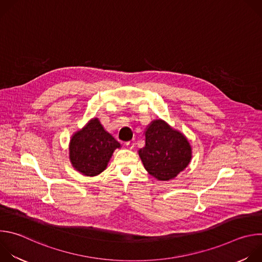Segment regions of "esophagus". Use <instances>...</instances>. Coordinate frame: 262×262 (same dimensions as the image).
<instances>
[{
  "mask_svg": "<svg viewBox=\"0 0 262 262\" xmlns=\"http://www.w3.org/2000/svg\"><path fill=\"white\" fill-rule=\"evenodd\" d=\"M125 147H126L127 149H133V148H134V143L130 142V141H128V142L125 143Z\"/></svg>",
  "mask_w": 262,
  "mask_h": 262,
  "instance_id": "obj_1",
  "label": "esophagus"
}]
</instances>
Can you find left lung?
<instances>
[{
  "mask_svg": "<svg viewBox=\"0 0 262 262\" xmlns=\"http://www.w3.org/2000/svg\"><path fill=\"white\" fill-rule=\"evenodd\" d=\"M144 135L145 146L138 154L146 171L156 179H174L190 165L193 154L188 138L165 120H152Z\"/></svg>",
  "mask_w": 262,
  "mask_h": 262,
  "instance_id": "8db88e82",
  "label": "left lung"
}]
</instances>
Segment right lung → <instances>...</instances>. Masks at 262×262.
I'll use <instances>...</instances> for the list:
<instances>
[{
	"label": "right lung",
	"mask_w": 262,
	"mask_h": 262,
	"mask_svg": "<svg viewBox=\"0 0 262 262\" xmlns=\"http://www.w3.org/2000/svg\"><path fill=\"white\" fill-rule=\"evenodd\" d=\"M121 144L107 133L98 118L90 119L69 141V161L79 173L93 177L103 172Z\"/></svg>",
	"instance_id": "right-lung-1"
}]
</instances>
